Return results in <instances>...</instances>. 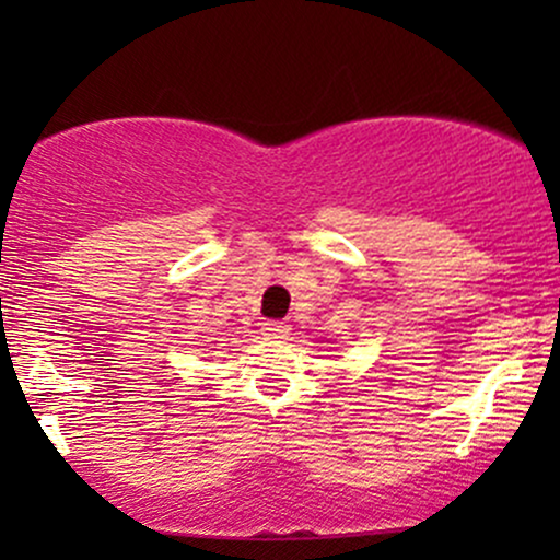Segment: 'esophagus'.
<instances>
[{"label":"esophagus","instance_id":"34e87169","mask_svg":"<svg viewBox=\"0 0 560 560\" xmlns=\"http://www.w3.org/2000/svg\"><path fill=\"white\" fill-rule=\"evenodd\" d=\"M290 328L285 324H278V320H270V324L262 326V334L267 336V339H285Z\"/></svg>","mask_w":560,"mask_h":560}]
</instances>
